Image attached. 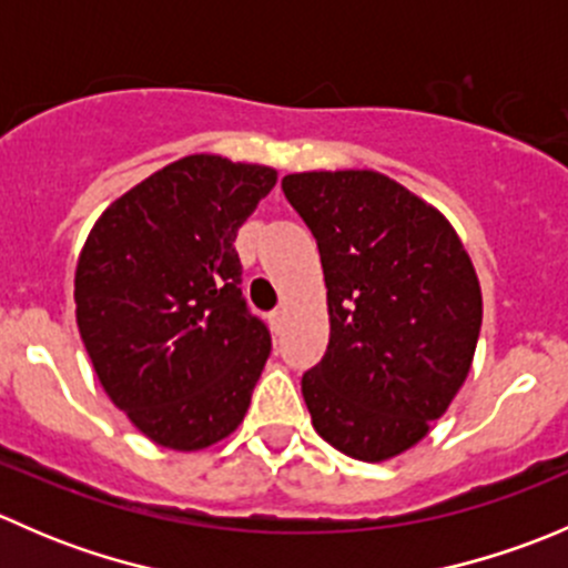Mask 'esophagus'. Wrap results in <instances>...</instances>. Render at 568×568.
I'll return each instance as SVG.
<instances>
[{
    "label": "esophagus",
    "mask_w": 568,
    "mask_h": 568,
    "mask_svg": "<svg viewBox=\"0 0 568 568\" xmlns=\"http://www.w3.org/2000/svg\"><path fill=\"white\" fill-rule=\"evenodd\" d=\"M268 321H272L274 335H280V332H283V324H285V311H274L272 316H268Z\"/></svg>",
    "instance_id": "esophagus-1"
}]
</instances>
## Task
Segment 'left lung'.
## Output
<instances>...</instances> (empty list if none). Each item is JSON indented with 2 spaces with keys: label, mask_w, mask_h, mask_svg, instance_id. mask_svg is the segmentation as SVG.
Here are the masks:
<instances>
[{
  "label": "left lung",
  "mask_w": 568,
  "mask_h": 568,
  "mask_svg": "<svg viewBox=\"0 0 568 568\" xmlns=\"http://www.w3.org/2000/svg\"><path fill=\"white\" fill-rule=\"evenodd\" d=\"M283 192L316 236L329 346L302 376L313 428L387 462L420 443L473 365L478 274L434 205L374 170L294 173Z\"/></svg>",
  "instance_id": "left-lung-1"
}]
</instances>
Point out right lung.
<instances>
[{"instance_id":"right-lung-1","label":"right lung","mask_w":568,"mask_h":568,"mask_svg":"<svg viewBox=\"0 0 568 568\" xmlns=\"http://www.w3.org/2000/svg\"><path fill=\"white\" fill-rule=\"evenodd\" d=\"M277 170L194 153L114 200L84 242L77 324L112 404L151 443L203 450L239 428L272 352L233 247Z\"/></svg>"}]
</instances>
